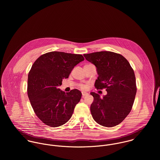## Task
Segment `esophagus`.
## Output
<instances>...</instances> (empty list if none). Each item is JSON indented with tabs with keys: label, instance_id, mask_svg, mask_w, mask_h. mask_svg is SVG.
<instances>
[{
	"label": "esophagus",
	"instance_id": "34e87169",
	"mask_svg": "<svg viewBox=\"0 0 160 160\" xmlns=\"http://www.w3.org/2000/svg\"><path fill=\"white\" fill-rule=\"evenodd\" d=\"M88 95V93L86 92H82V97H84V96L86 95Z\"/></svg>",
	"mask_w": 160,
	"mask_h": 160
}]
</instances>
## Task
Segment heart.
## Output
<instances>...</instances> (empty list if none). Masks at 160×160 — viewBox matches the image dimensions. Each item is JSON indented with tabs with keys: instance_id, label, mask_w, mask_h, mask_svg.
Listing matches in <instances>:
<instances>
[{
	"instance_id": "1",
	"label": "heart",
	"mask_w": 160,
	"mask_h": 160,
	"mask_svg": "<svg viewBox=\"0 0 160 160\" xmlns=\"http://www.w3.org/2000/svg\"><path fill=\"white\" fill-rule=\"evenodd\" d=\"M79 88L82 89V90H86L88 89V88L89 87V84H80L79 86Z\"/></svg>"
}]
</instances>
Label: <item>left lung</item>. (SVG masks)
<instances>
[{
	"mask_svg": "<svg viewBox=\"0 0 160 160\" xmlns=\"http://www.w3.org/2000/svg\"><path fill=\"white\" fill-rule=\"evenodd\" d=\"M84 56L97 68L98 76L95 88L106 89L107 92L102 98L98 93H91L93 97L92 116L101 126H115L126 118L132 108L137 92L134 70L122 55L112 52H97Z\"/></svg>",
	"mask_w": 160,
	"mask_h": 160,
	"instance_id": "obj_1",
	"label": "left lung"
}]
</instances>
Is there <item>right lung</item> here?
Instances as JSON below:
<instances>
[{
    "mask_svg": "<svg viewBox=\"0 0 160 160\" xmlns=\"http://www.w3.org/2000/svg\"><path fill=\"white\" fill-rule=\"evenodd\" d=\"M84 60L80 54L50 52L41 55L32 65L28 74V95L35 114L46 125L58 127L71 118L82 93L78 89L65 93L58 87Z\"/></svg>",
    "mask_w": 160,
    "mask_h": 160,
    "instance_id": "1",
    "label": "right lung"
}]
</instances>
